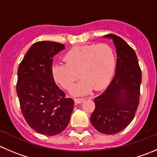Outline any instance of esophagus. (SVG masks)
<instances>
[{
  "label": "esophagus",
  "instance_id": "34e87169",
  "mask_svg": "<svg viewBox=\"0 0 157 157\" xmlns=\"http://www.w3.org/2000/svg\"><path fill=\"white\" fill-rule=\"evenodd\" d=\"M75 102L77 104H79V103H82V102H84L85 101V98H75Z\"/></svg>",
  "mask_w": 157,
  "mask_h": 157
}]
</instances>
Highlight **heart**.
Returning a JSON list of instances; mask_svg holds the SVG:
<instances>
[{
	"instance_id": "b5f03b06",
	"label": "heart",
	"mask_w": 157,
	"mask_h": 157,
	"mask_svg": "<svg viewBox=\"0 0 157 157\" xmlns=\"http://www.w3.org/2000/svg\"><path fill=\"white\" fill-rule=\"evenodd\" d=\"M65 64L52 65L54 79L71 90L79 74L83 78L73 89L74 95H86L92 89L100 90L109 82L116 67V55L108 44H87L70 49L64 56Z\"/></svg>"
}]
</instances>
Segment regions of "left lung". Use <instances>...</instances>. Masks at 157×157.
Masks as SVG:
<instances>
[{
  "mask_svg": "<svg viewBox=\"0 0 157 157\" xmlns=\"http://www.w3.org/2000/svg\"><path fill=\"white\" fill-rule=\"evenodd\" d=\"M113 39L116 48V73L107 89L95 98V108L91 123L103 134H116L132 122L140 103L142 73L136 52L116 35L104 36Z\"/></svg>",
  "mask_w": 157,
  "mask_h": 157,
  "instance_id": "left-lung-1",
  "label": "left lung"
}]
</instances>
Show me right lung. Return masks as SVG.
Here are the masks:
<instances>
[{
	"mask_svg": "<svg viewBox=\"0 0 157 157\" xmlns=\"http://www.w3.org/2000/svg\"><path fill=\"white\" fill-rule=\"evenodd\" d=\"M65 45L38 41L29 48L17 70L16 86L21 109L27 123L46 136L61 133L68 126L74 100L55 84L52 76L53 57Z\"/></svg>",
	"mask_w": 157,
	"mask_h": 157,
	"instance_id": "obj_1",
	"label": "right lung"
}]
</instances>
